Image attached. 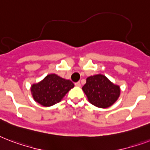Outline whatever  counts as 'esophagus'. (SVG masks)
Returning a JSON list of instances; mask_svg holds the SVG:
<instances>
[{
    "label": "esophagus",
    "instance_id": "1",
    "mask_svg": "<svg viewBox=\"0 0 150 150\" xmlns=\"http://www.w3.org/2000/svg\"><path fill=\"white\" fill-rule=\"evenodd\" d=\"M75 86H76V87H81V83L80 82H76V83H75Z\"/></svg>",
    "mask_w": 150,
    "mask_h": 150
}]
</instances>
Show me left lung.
Listing matches in <instances>:
<instances>
[{
	"instance_id": "8db88e82",
	"label": "left lung",
	"mask_w": 150,
	"mask_h": 150,
	"mask_svg": "<svg viewBox=\"0 0 150 150\" xmlns=\"http://www.w3.org/2000/svg\"><path fill=\"white\" fill-rule=\"evenodd\" d=\"M82 90L89 103L98 108H108L114 104L120 95V88L103 74L88 76Z\"/></svg>"
}]
</instances>
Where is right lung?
Here are the masks:
<instances>
[{
    "mask_svg": "<svg viewBox=\"0 0 150 150\" xmlns=\"http://www.w3.org/2000/svg\"><path fill=\"white\" fill-rule=\"evenodd\" d=\"M74 87L71 81L51 74L40 82L31 85V94L35 102L48 107L59 103Z\"/></svg>",
    "mask_w": 150,
    "mask_h": 150,
    "instance_id": "right-lung-1",
    "label": "right lung"
}]
</instances>
